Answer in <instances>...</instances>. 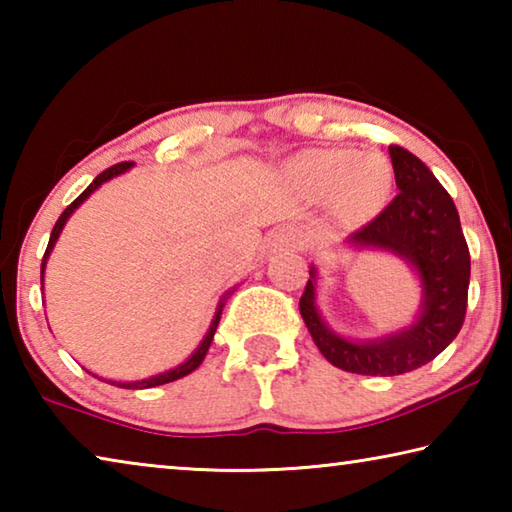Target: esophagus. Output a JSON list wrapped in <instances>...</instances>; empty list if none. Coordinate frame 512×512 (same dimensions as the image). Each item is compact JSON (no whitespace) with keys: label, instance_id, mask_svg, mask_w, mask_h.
I'll use <instances>...</instances> for the list:
<instances>
[{"label":"esophagus","instance_id":"34e87169","mask_svg":"<svg viewBox=\"0 0 512 512\" xmlns=\"http://www.w3.org/2000/svg\"><path fill=\"white\" fill-rule=\"evenodd\" d=\"M268 241H271V248H280V250H296L300 248L302 244H305V237H302V232L291 228V225H280V228H275L271 232V237H268Z\"/></svg>","mask_w":512,"mask_h":512}]
</instances>
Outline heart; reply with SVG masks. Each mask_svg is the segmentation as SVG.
I'll list each match as a JSON object with an SVG mask.
<instances>
[{
	"label": "heart",
	"mask_w": 512,
	"mask_h": 512,
	"mask_svg": "<svg viewBox=\"0 0 512 512\" xmlns=\"http://www.w3.org/2000/svg\"><path fill=\"white\" fill-rule=\"evenodd\" d=\"M386 167L379 158H357L348 162L345 153H309L302 158L298 176L309 189L325 194L332 189L334 205L339 212H354L370 205L381 192L384 179L380 177L378 164ZM382 180L379 181L378 178Z\"/></svg>",
	"instance_id": "obj_1"
}]
</instances>
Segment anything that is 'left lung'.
Returning a JSON list of instances; mask_svg holds the SVG:
<instances>
[{
  "label": "left lung",
  "mask_w": 512,
  "mask_h": 512,
  "mask_svg": "<svg viewBox=\"0 0 512 512\" xmlns=\"http://www.w3.org/2000/svg\"><path fill=\"white\" fill-rule=\"evenodd\" d=\"M397 194L377 219L343 241L354 250H381L400 257L420 282V307L409 325L377 339H350L334 332L318 309V268L300 298V314L316 348L332 366L372 377H395L436 359L461 332L470 250L458 210L431 169L402 146H391Z\"/></svg>",
  "instance_id": "8db88e82"
}]
</instances>
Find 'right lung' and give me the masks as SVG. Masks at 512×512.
Listing matches in <instances>:
<instances>
[{"instance_id": "add662e5", "label": "right lung", "mask_w": 512, "mask_h": 512, "mask_svg": "<svg viewBox=\"0 0 512 512\" xmlns=\"http://www.w3.org/2000/svg\"><path fill=\"white\" fill-rule=\"evenodd\" d=\"M133 164H135V162H121V164H115V167H110V169H106L103 173H99V176L94 178L92 183L88 185V189H85V192H83L79 198H76V201H74L72 205L65 207V212L58 216L54 230H51V237H49V246H47V250H45V257H42V266H40V284H42V287H45L47 259H49V255H51V250H54L56 241H58V237H60V232H63V228H65V223H67L69 216H72L76 210H79V207H81L85 201H88V198H90L94 192H97V189H99L101 185H106L108 180L121 176V173H126L128 169H133ZM230 293H232V291H230ZM230 293H225V296L219 300V305H216V311H214V318H212V323H210V329H207V334L203 336V341L198 343V348H196L192 354H189V357H187L183 363H178L176 368H169V370H164V372H158V375H151V377L140 379V381H115V379H103V377H99V375H92V377L108 381V384L119 386V388H133V391H137V388L162 386V384H169V381H176V379H180V377H187L189 372H194L198 366H201L203 359H205V354H207V350H210L212 339H214V332H216V327H219V320H221V311H223L225 300H228ZM88 372H90V370H88Z\"/></svg>"}]
</instances>
